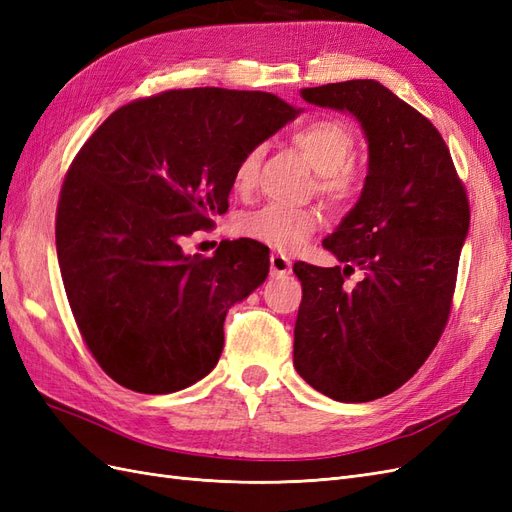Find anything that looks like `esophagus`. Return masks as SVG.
<instances>
[{"label":"esophagus","mask_w":512,"mask_h":512,"mask_svg":"<svg viewBox=\"0 0 512 512\" xmlns=\"http://www.w3.org/2000/svg\"><path fill=\"white\" fill-rule=\"evenodd\" d=\"M290 273V258L284 254H271V275H288Z\"/></svg>","instance_id":"esophagus-1"}]
</instances>
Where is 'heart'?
<instances>
[{"instance_id":"heart-1","label":"heart","mask_w":512,"mask_h":512,"mask_svg":"<svg viewBox=\"0 0 512 512\" xmlns=\"http://www.w3.org/2000/svg\"><path fill=\"white\" fill-rule=\"evenodd\" d=\"M290 143L316 170L318 194L329 205L350 207L363 192L365 177L356 166V136L348 123L333 117H318L290 134ZM262 147L256 145L243 153L232 173V188L247 194L256 183ZM320 226V215L314 209H284L277 205L245 213L237 220V230L243 237L265 243L273 250L292 252L301 247Z\"/></svg>"}]
</instances>
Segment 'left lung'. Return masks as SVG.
<instances>
[{
    "instance_id": "left-lung-1",
    "label": "left lung",
    "mask_w": 512,
    "mask_h": 512,
    "mask_svg": "<svg viewBox=\"0 0 512 512\" xmlns=\"http://www.w3.org/2000/svg\"><path fill=\"white\" fill-rule=\"evenodd\" d=\"M301 96L361 121L369 175L359 203L322 243L342 265L294 262L303 299L292 361L322 395L363 404L408 382L444 333L470 226L468 192L438 128L378 81L307 87ZM354 268L364 280L348 287Z\"/></svg>"
}]
</instances>
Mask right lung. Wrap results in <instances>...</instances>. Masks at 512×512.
Here are the masks:
<instances>
[{
    "instance_id": "right-lung-1",
    "label": "right lung",
    "mask_w": 512,
    "mask_h": 512,
    "mask_svg": "<svg viewBox=\"0 0 512 512\" xmlns=\"http://www.w3.org/2000/svg\"><path fill=\"white\" fill-rule=\"evenodd\" d=\"M297 115L262 91L168 89L117 108L76 153L55 215L59 269L117 384L175 393L218 363L226 312L267 280L269 247L222 241L200 258L183 243L228 211L243 153Z\"/></svg>"
}]
</instances>
